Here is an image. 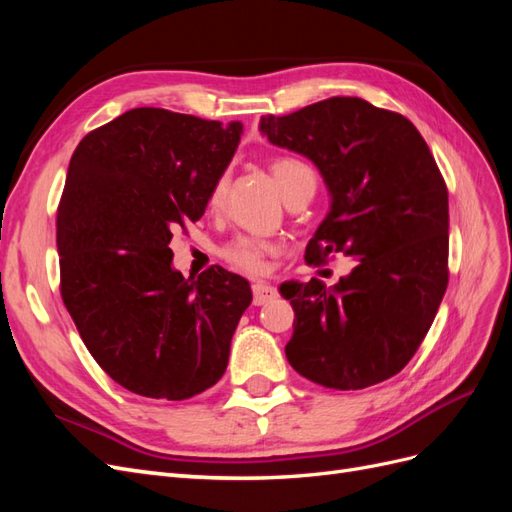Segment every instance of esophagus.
<instances>
[{"label": "esophagus", "instance_id": "1", "mask_svg": "<svg viewBox=\"0 0 512 512\" xmlns=\"http://www.w3.org/2000/svg\"><path fill=\"white\" fill-rule=\"evenodd\" d=\"M252 294H254V305H267V303H271L277 297V290L273 286H269V284L256 282L252 286Z\"/></svg>", "mask_w": 512, "mask_h": 512}]
</instances>
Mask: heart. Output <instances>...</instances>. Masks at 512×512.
<instances>
[{"mask_svg": "<svg viewBox=\"0 0 512 512\" xmlns=\"http://www.w3.org/2000/svg\"><path fill=\"white\" fill-rule=\"evenodd\" d=\"M269 170L277 183V188H280L286 200L297 192L305 190L307 185H316L312 168L297 158L277 156L269 162ZM228 181H230L228 170H224V173L213 181L209 198H207V205L211 211H218L222 207L226 190H228ZM269 250L271 247L267 241L250 237V235H239L222 247V258L235 269H241L245 273H258L262 271V267H265V258Z\"/></svg>", "mask_w": 512, "mask_h": 512, "instance_id": "obj_1", "label": "heart"}]
</instances>
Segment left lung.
Instances as JSON below:
<instances>
[{
	"label": "left lung",
	"instance_id": "8db88e82",
	"mask_svg": "<svg viewBox=\"0 0 512 512\" xmlns=\"http://www.w3.org/2000/svg\"><path fill=\"white\" fill-rule=\"evenodd\" d=\"M260 132L312 160L329 188L331 211L305 260H356L333 288L316 277L280 286L294 309L288 363L337 391L389 380L421 346L448 286V190L425 138L404 115L339 96L262 117Z\"/></svg>",
	"mask_w": 512,
	"mask_h": 512
}]
</instances>
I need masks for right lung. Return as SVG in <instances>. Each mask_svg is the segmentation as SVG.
Instances as JSON below:
<instances>
[{"instance_id": "1", "label": "right lung", "mask_w": 512, "mask_h": 512, "mask_svg": "<svg viewBox=\"0 0 512 512\" xmlns=\"http://www.w3.org/2000/svg\"><path fill=\"white\" fill-rule=\"evenodd\" d=\"M241 132L143 106L72 153L57 207L61 299L96 363L136 395L190 399L226 371L250 284L218 265L185 280L168 243L203 218Z\"/></svg>"}]
</instances>
